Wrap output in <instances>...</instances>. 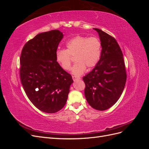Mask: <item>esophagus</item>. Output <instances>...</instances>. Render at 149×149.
<instances>
[{
	"instance_id": "esophagus-1",
	"label": "esophagus",
	"mask_w": 149,
	"mask_h": 149,
	"mask_svg": "<svg viewBox=\"0 0 149 149\" xmlns=\"http://www.w3.org/2000/svg\"><path fill=\"white\" fill-rule=\"evenodd\" d=\"M73 81H77V80H78V79H80V78H79V77H76V76H73Z\"/></svg>"
}]
</instances>
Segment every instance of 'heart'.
I'll return each mask as SVG.
<instances>
[{"instance_id": "obj_1", "label": "heart", "mask_w": 149, "mask_h": 149, "mask_svg": "<svg viewBox=\"0 0 149 149\" xmlns=\"http://www.w3.org/2000/svg\"><path fill=\"white\" fill-rule=\"evenodd\" d=\"M66 49H57L56 61L62 69L68 70L72 61L71 56H75L76 62L71 69V73L75 76L81 75L86 66H95L100 60L101 42L96 37L76 36L66 42Z\"/></svg>"}]
</instances>
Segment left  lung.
I'll use <instances>...</instances> for the list:
<instances>
[{
    "instance_id": "obj_1",
    "label": "left lung",
    "mask_w": 149,
    "mask_h": 149,
    "mask_svg": "<svg viewBox=\"0 0 149 149\" xmlns=\"http://www.w3.org/2000/svg\"><path fill=\"white\" fill-rule=\"evenodd\" d=\"M101 42L100 60L83 79L85 97L94 109L104 111L118 101L125 87L126 75L123 55L114 38L98 29Z\"/></svg>"
}]
</instances>
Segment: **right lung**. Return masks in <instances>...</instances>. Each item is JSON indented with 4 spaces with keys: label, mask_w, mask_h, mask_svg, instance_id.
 Returning <instances> with one entry per match:
<instances>
[{
    "label": "right lung",
    "mask_w": 149,
    "mask_h": 149,
    "mask_svg": "<svg viewBox=\"0 0 149 149\" xmlns=\"http://www.w3.org/2000/svg\"><path fill=\"white\" fill-rule=\"evenodd\" d=\"M63 37L58 30L39 33L25 45L21 53L22 84L33 104L47 113H55L64 107L73 83L56 61Z\"/></svg>",
    "instance_id": "1"
}]
</instances>
